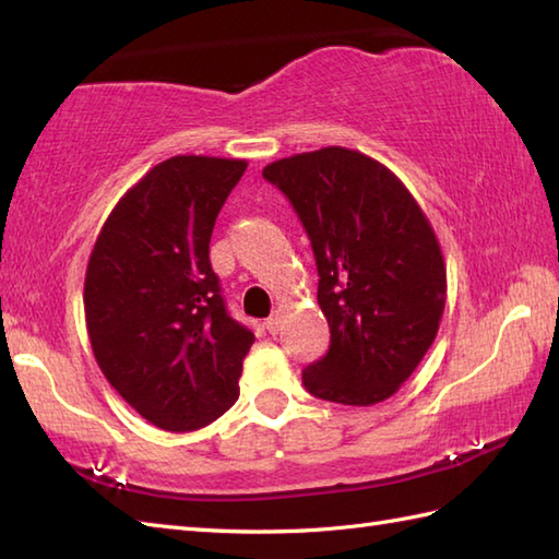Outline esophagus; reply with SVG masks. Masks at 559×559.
<instances>
[{"label":"esophagus","mask_w":559,"mask_h":559,"mask_svg":"<svg viewBox=\"0 0 559 559\" xmlns=\"http://www.w3.org/2000/svg\"><path fill=\"white\" fill-rule=\"evenodd\" d=\"M281 324H283V317L281 314H271L266 322H264V326H266V331L269 334H278L281 331Z\"/></svg>","instance_id":"34e87169"}]
</instances>
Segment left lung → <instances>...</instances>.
Segmentation results:
<instances>
[{"label":"left lung","mask_w":559,"mask_h":559,"mask_svg":"<svg viewBox=\"0 0 559 559\" xmlns=\"http://www.w3.org/2000/svg\"><path fill=\"white\" fill-rule=\"evenodd\" d=\"M264 177L310 235L331 346L302 372L312 396L374 406L415 372L442 322L447 266L430 221L386 165L326 146L273 160Z\"/></svg>","instance_id":"obj_1"}]
</instances>
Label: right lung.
Listing matches in <instances>:
<instances>
[{
  "label": "right lung",
  "mask_w": 559,
  "mask_h": 559,
  "mask_svg": "<svg viewBox=\"0 0 559 559\" xmlns=\"http://www.w3.org/2000/svg\"><path fill=\"white\" fill-rule=\"evenodd\" d=\"M242 158L173 156L117 201L91 249L83 312L96 362L168 432L199 430L240 396L254 334L225 312L209 242Z\"/></svg>",
  "instance_id": "right-lung-1"
}]
</instances>
